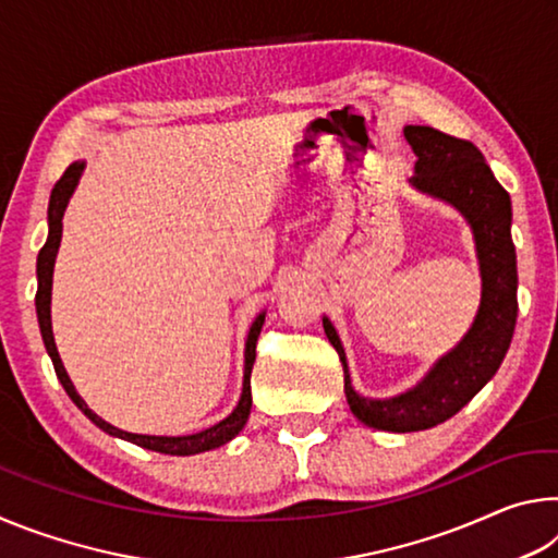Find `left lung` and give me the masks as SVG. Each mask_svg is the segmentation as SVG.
Instances as JSON below:
<instances>
[{"instance_id":"left-lung-1","label":"left lung","mask_w":558,"mask_h":558,"mask_svg":"<svg viewBox=\"0 0 558 558\" xmlns=\"http://www.w3.org/2000/svg\"><path fill=\"white\" fill-rule=\"evenodd\" d=\"M403 135L415 153L409 182L465 216L483 276V300L475 323L460 344L433 364L421 384L393 399H369L354 391L337 329L323 317L325 335L344 366L347 403L364 426L411 433L438 426L468 405L497 374L517 325V253L512 243V202L497 182L480 149L468 140L436 128L405 125Z\"/></svg>"}]
</instances>
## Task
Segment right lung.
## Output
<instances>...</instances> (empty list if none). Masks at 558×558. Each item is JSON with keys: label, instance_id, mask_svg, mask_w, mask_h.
Segmentation results:
<instances>
[{"label": "right lung", "instance_id": "1", "mask_svg": "<svg viewBox=\"0 0 558 558\" xmlns=\"http://www.w3.org/2000/svg\"><path fill=\"white\" fill-rule=\"evenodd\" d=\"M81 172H83V162H75V165H71L69 169H65L63 177L59 179V182H56L53 192H51V202H49V239H46L44 248L39 251V260H36V278H39V290H36V317H39V329H41L46 352H49L51 362H53L56 376H59V381L63 384L65 393L71 396V401L78 405V409L86 413L88 418L96 423L100 430L110 433V436L135 442V446H140V448L165 452V456H196V452L214 450V448L223 446V442H229V440H233L235 436H239L241 428L245 426V421H248V415H251V403H253V399H251V372H253V362H256V342H258L260 327H263V323H266V313H260L256 317V323L251 325L248 339H245L243 391H241L239 405H235L233 413L226 415L223 421L216 423V426L206 428L202 433H194V436H140V433L120 430L116 426H110L108 421H102L98 413H93L88 409V403L83 401L81 396H78V391L73 389L69 374H65V369H63L59 349H56V342H53V329H51V282H53L56 253H59V245H61L63 211H65V206H69V199H71L75 184H78Z\"/></svg>", "mask_w": 558, "mask_h": 558}]
</instances>
